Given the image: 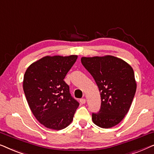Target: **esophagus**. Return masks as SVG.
Listing matches in <instances>:
<instances>
[{
	"instance_id": "esophagus-1",
	"label": "esophagus",
	"mask_w": 154,
	"mask_h": 154,
	"mask_svg": "<svg viewBox=\"0 0 154 154\" xmlns=\"http://www.w3.org/2000/svg\"><path fill=\"white\" fill-rule=\"evenodd\" d=\"M80 103H81L82 104H85L86 103V99L85 98L80 99Z\"/></svg>"
}]
</instances>
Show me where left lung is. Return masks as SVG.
<instances>
[{
    "label": "left lung",
    "instance_id": "left-lung-1",
    "mask_svg": "<svg viewBox=\"0 0 154 154\" xmlns=\"http://www.w3.org/2000/svg\"><path fill=\"white\" fill-rule=\"evenodd\" d=\"M82 63L99 88L101 105L92 114L95 124L109 128L119 123L131 107L137 84L132 67L112 56L82 57Z\"/></svg>",
    "mask_w": 154,
    "mask_h": 154
}]
</instances>
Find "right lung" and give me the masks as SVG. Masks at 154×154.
Returning <instances> with one entry per match:
<instances>
[{
  "label": "right lung",
  "instance_id": "1",
  "mask_svg": "<svg viewBox=\"0 0 154 154\" xmlns=\"http://www.w3.org/2000/svg\"><path fill=\"white\" fill-rule=\"evenodd\" d=\"M77 56H45L27 68L23 88L35 117L49 129L59 131L72 122L79 103L64 81Z\"/></svg>",
  "mask_w": 154,
  "mask_h": 154
}]
</instances>
